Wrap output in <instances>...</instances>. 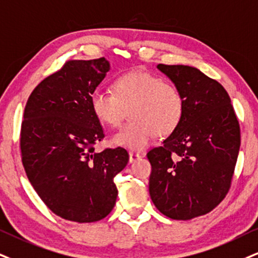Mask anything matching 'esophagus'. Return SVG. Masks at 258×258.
<instances>
[{"instance_id":"esophagus-1","label":"esophagus","mask_w":258,"mask_h":258,"mask_svg":"<svg viewBox=\"0 0 258 258\" xmlns=\"http://www.w3.org/2000/svg\"><path fill=\"white\" fill-rule=\"evenodd\" d=\"M142 155L139 154V153H134V152H130L129 153V161L130 163H135L136 160H139V159H141Z\"/></svg>"}]
</instances>
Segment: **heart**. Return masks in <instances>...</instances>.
Listing matches in <instances>:
<instances>
[{"label": "heart", "instance_id": "heart-1", "mask_svg": "<svg viewBox=\"0 0 258 258\" xmlns=\"http://www.w3.org/2000/svg\"><path fill=\"white\" fill-rule=\"evenodd\" d=\"M92 112L100 123L118 128L126 113L132 119L113 135L112 142L140 151L154 138L172 134L182 122L184 98L176 85L153 73L135 71L113 81L112 93L92 92Z\"/></svg>", "mask_w": 258, "mask_h": 258}]
</instances>
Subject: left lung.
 <instances>
[{
    "label": "left lung",
    "mask_w": 258,
    "mask_h": 258,
    "mask_svg": "<svg viewBox=\"0 0 258 258\" xmlns=\"http://www.w3.org/2000/svg\"><path fill=\"white\" fill-rule=\"evenodd\" d=\"M177 86L185 106L182 122L161 147L148 152L149 195L174 220L205 215L225 199L240 147L230 95L197 68L158 64Z\"/></svg>",
    "instance_id": "8db88e82"
}]
</instances>
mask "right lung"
Returning <instances> with one entry per match:
<instances>
[{
    "label": "right lung",
    "instance_id": "right-lung-1",
    "mask_svg": "<svg viewBox=\"0 0 258 258\" xmlns=\"http://www.w3.org/2000/svg\"><path fill=\"white\" fill-rule=\"evenodd\" d=\"M110 71L104 57L68 61L34 88L21 124L22 165L36 192L56 215L94 222L112 211L118 190L113 178L128 152L93 146L104 139L90 97Z\"/></svg>",
    "mask_w": 258,
    "mask_h": 258
}]
</instances>
